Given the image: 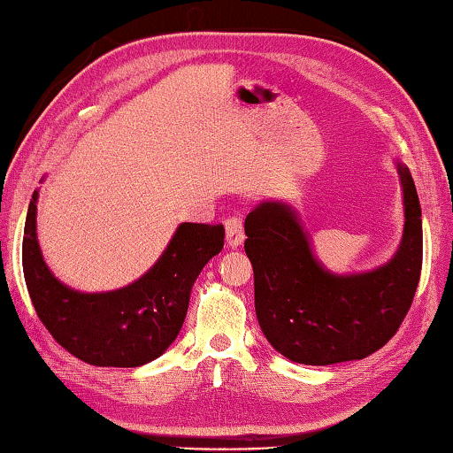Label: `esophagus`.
<instances>
[{"instance_id": "34e87169", "label": "esophagus", "mask_w": 453, "mask_h": 453, "mask_svg": "<svg viewBox=\"0 0 453 453\" xmlns=\"http://www.w3.org/2000/svg\"><path fill=\"white\" fill-rule=\"evenodd\" d=\"M226 228V244L231 249H239L244 242V226H242V217L241 214H233L231 219L225 220Z\"/></svg>"}]
</instances>
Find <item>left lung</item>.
<instances>
[{"mask_svg":"<svg viewBox=\"0 0 453 453\" xmlns=\"http://www.w3.org/2000/svg\"><path fill=\"white\" fill-rule=\"evenodd\" d=\"M403 188L402 242L370 273L334 274L316 260L296 212L260 203L244 220V250L255 271L260 328L276 352L311 366L362 360L388 344L414 300L422 273V209L414 179L398 163Z\"/></svg>","mask_w":453,"mask_h":453,"instance_id":"left-lung-1","label":"left lung"}]
</instances>
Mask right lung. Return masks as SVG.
<instances>
[{
	"mask_svg": "<svg viewBox=\"0 0 453 453\" xmlns=\"http://www.w3.org/2000/svg\"><path fill=\"white\" fill-rule=\"evenodd\" d=\"M35 201L23 231V276L35 312L69 354L93 366L134 368L161 356L185 322L190 288L225 244V226L182 222L161 258L119 290L85 295L51 274L35 233Z\"/></svg>",
	"mask_w": 453,
	"mask_h": 453,
	"instance_id": "right-lung-1",
	"label": "right lung"
}]
</instances>
